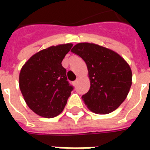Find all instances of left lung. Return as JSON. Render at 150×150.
I'll return each instance as SVG.
<instances>
[{
	"mask_svg": "<svg viewBox=\"0 0 150 150\" xmlns=\"http://www.w3.org/2000/svg\"><path fill=\"white\" fill-rule=\"evenodd\" d=\"M72 46H50L34 54L21 68L19 88L28 107L38 116L53 118L65 108L73 88L62 61Z\"/></svg>",
	"mask_w": 150,
	"mask_h": 150,
	"instance_id": "left-lung-1",
	"label": "left lung"
}]
</instances>
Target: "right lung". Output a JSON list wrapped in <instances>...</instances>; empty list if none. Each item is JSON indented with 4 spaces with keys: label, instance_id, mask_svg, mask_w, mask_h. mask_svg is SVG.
<instances>
[{
    "label": "right lung",
    "instance_id": "right-lung-1",
    "mask_svg": "<svg viewBox=\"0 0 150 150\" xmlns=\"http://www.w3.org/2000/svg\"><path fill=\"white\" fill-rule=\"evenodd\" d=\"M104 49L96 44L81 42L71 50L86 62L90 88L82 99L88 109L96 114H108L118 108L132 85L128 63L120 55H110Z\"/></svg>",
    "mask_w": 150,
    "mask_h": 150
}]
</instances>
